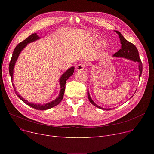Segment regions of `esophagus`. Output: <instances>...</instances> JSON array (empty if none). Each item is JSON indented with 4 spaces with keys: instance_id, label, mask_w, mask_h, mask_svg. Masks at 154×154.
<instances>
[{
    "instance_id": "1",
    "label": "esophagus",
    "mask_w": 154,
    "mask_h": 154,
    "mask_svg": "<svg viewBox=\"0 0 154 154\" xmlns=\"http://www.w3.org/2000/svg\"><path fill=\"white\" fill-rule=\"evenodd\" d=\"M85 67V64H79L76 66L75 69L77 71H82L83 70Z\"/></svg>"
}]
</instances>
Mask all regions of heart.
<instances>
[{"label": "heart", "mask_w": 154, "mask_h": 154, "mask_svg": "<svg viewBox=\"0 0 154 154\" xmlns=\"http://www.w3.org/2000/svg\"><path fill=\"white\" fill-rule=\"evenodd\" d=\"M101 45H102V46H104V45H105V42H101Z\"/></svg>", "instance_id": "b5f03b06"}]
</instances>
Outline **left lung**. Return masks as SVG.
Masks as SVG:
<instances>
[{
  "label": "left lung",
  "instance_id": "obj_1",
  "mask_svg": "<svg viewBox=\"0 0 154 154\" xmlns=\"http://www.w3.org/2000/svg\"><path fill=\"white\" fill-rule=\"evenodd\" d=\"M115 32H116L118 34L119 38H120L121 44V49H119L117 52H116L113 55V57L125 58H127L128 60H132L134 61L138 62L139 63V71H140L139 77L140 78L141 74H142V71H143V64H142V62L140 58L139 53H138V51L137 48H136V46L134 45V44L131 43L130 42H129L127 39H125L119 32L115 30ZM131 97H133V96H131ZM88 97L90 102L93 105H94L95 106H96L100 109H105V110H110V109H112V108H102V107L98 106L97 104H96L94 102V101L92 100V99L90 95L88 90Z\"/></svg>",
  "mask_w": 154,
  "mask_h": 154
}]
</instances>
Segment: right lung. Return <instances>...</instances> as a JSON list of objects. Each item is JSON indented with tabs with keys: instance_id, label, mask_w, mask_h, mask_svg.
<instances>
[{
	"instance_id": "1",
	"label": "right lung",
	"mask_w": 154,
	"mask_h": 154,
	"mask_svg": "<svg viewBox=\"0 0 154 154\" xmlns=\"http://www.w3.org/2000/svg\"><path fill=\"white\" fill-rule=\"evenodd\" d=\"M40 38L36 35V33H33L32 35H31L30 36H29L28 38H27L25 40H24L23 41L20 42V43H19L18 45L16 46V47L15 48V49H14L13 55H12V57L11 59V61L10 62L9 64V73L10 75L11 76V80L13 82V69H14V67L15 65V63L17 61V59L20 54V53L21 52V51L23 50V49L27 45V44L30 43L32 42H33L37 39H39ZM74 71V67H71V68L68 69L60 77V94L59 96H58V97H57L55 100H54L53 101L48 103H46V104H43V105H41V104H36V103H33L32 102H29L27 100H26L25 99H24L23 97L20 96L18 93L16 91V88H14V85L13 84V88L14 89L15 93L16 94V95L17 96V97L22 100L25 103H26L27 105H28L29 106L36 109H38V110H46V109L51 108L56 105H57L58 104H59L60 103V102L62 100L63 98V96H64V90H65V84H66V82L69 79V77H70L71 75H72Z\"/></svg>"
}]
</instances>
